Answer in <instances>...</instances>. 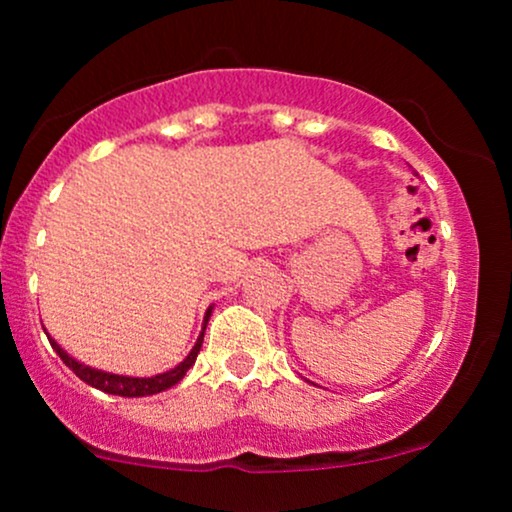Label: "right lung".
I'll return each mask as SVG.
<instances>
[{
    "mask_svg": "<svg viewBox=\"0 0 512 512\" xmlns=\"http://www.w3.org/2000/svg\"><path fill=\"white\" fill-rule=\"evenodd\" d=\"M209 315H211V308L207 310V315H204V330H207V322H209ZM204 330L199 334L197 344L192 346V351L187 354L185 361H180L178 366L166 370V373H158L154 378H129V375H115V373H105V370H96L91 366H84V363H79L76 358H72L67 354V351L62 349L60 344L55 342V339H50L52 349L57 351V356L62 358L64 366H69L74 370L76 375H79L81 380H84L86 385L96 387V390L101 392H108V395H120V397H149V395H156V392H163L168 390V387L178 385L182 378H185V373L195 366L197 361V354L199 349H202V342H204Z\"/></svg>",
    "mask_w": 512,
    "mask_h": 512,
    "instance_id": "1",
    "label": "right lung"
}]
</instances>
